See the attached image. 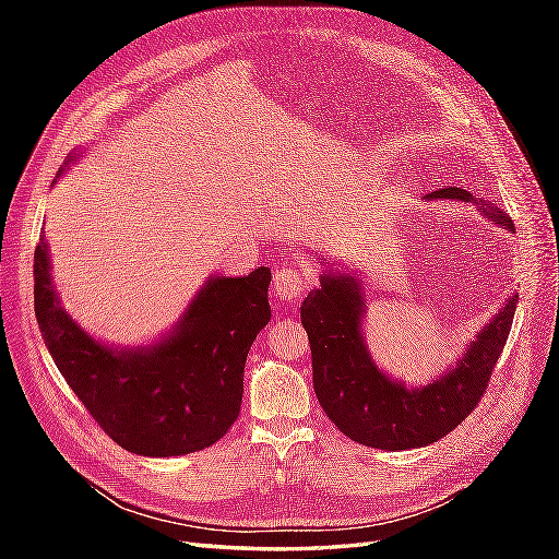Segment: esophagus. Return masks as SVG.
Segmentation results:
<instances>
[{
  "mask_svg": "<svg viewBox=\"0 0 559 559\" xmlns=\"http://www.w3.org/2000/svg\"><path fill=\"white\" fill-rule=\"evenodd\" d=\"M312 263L296 259L292 263H286L280 267L273 275V292L282 302H296L312 282Z\"/></svg>",
  "mask_w": 559,
  "mask_h": 559,
  "instance_id": "esophagus-1",
  "label": "esophagus"
}]
</instances>
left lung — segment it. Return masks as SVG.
Instances as JSON below:
<instances>
[{"mask_svg": "<svg viewBox=\"0 0 559 559\" xmlns=\"http://www.w3.org/2000/svg\"><path fill=\"white\" fill-rule=\"evenodd\" d=\"M431 198L476 202L492 222L515 230L513 218L495 202L464 189H441ZM518 294L480 331L448 376L425 389H408L382 376L361 341L364 298L347 275L321 277L300 306V321L312 349V382L326 417L354 443L380 450H408L436 443L473 413L509 341Z\"/></svg>", "mask_w": 559, "mask_h": 559, "instance_id": "left-lung-1", "label": "left lung"}]
</instances>
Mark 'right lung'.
I'll return each instance as SVG.
<instances>
[{
    "label": "right lung",
    "mask_w": 559,
    "mask_h": 559,
    "mask_svg": "<svg viewBox=\"0 0 559 559\" xmlns=\"http://www.w3.org/2000/svg\"><path fill=\"white\" fill-rule=\"evenodd\" d=\"M267 284V267L214 277L167 341L114 352L60 308L44 238L35 249V314L50 357L99 429L144 456L205 450L235 425L249 347L270 321Z\"/></svg>",
    "instance_id": "obj_1"
}]
</instances>
